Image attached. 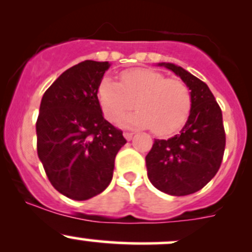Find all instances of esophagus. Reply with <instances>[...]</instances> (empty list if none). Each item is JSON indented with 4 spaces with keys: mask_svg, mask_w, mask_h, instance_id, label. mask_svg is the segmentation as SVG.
<instances>
[{
    "mask_svg": "<svg viewBox=\"0 0 252 252\" xmlns=\"http://www.w3.org/2000/svg\"><path fill=\"white\" fill-rule=\"evenodd\" d=\"M124 135V138L126 139V140H131V139H133V136H134V133H129V131H126V133L123 134Z\"/></svg>",
    "mask_w": 252,
    "mask_h": 252,
    "instance_id": "esophagus-1",
    "label": "esophagus"
}]
</instances>
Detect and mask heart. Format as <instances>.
Here are the masks:
<instances>
[{
	"instance_id": "b5f03b06",
	"label": "heart",
	"mask_w": 252,
	"mask_h": 252,
	"mask_svg": "<svg viewBox=\"0 0 252 252\" xmlns=\"http://www.w3.org/2000/svg\"><path fill=\"white\" fill-rule=\"evenodd\" d=\"M97 98L103 114L111 121L135 105L139 110L122 117L119 123L151 128L152 133L161 136L180 129L191 108V95L184 81L167 79L162 73L146 68L126 70L121 83L108 75L103 77L98 84Z\"/></svg>"
}]
</instances>
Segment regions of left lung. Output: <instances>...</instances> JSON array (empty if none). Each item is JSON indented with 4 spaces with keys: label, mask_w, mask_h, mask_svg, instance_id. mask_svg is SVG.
Masks as SVG:
<instances>
[{
    "label": "left lung",
    "mask_w": 252,
    "mask_h": 252,
    "mask_svg": "<svg viewBox=\"0 0 252 252\" xmlns=\"http://www.w3.org/2000/svg\"><path fill=\"white\" fill-rule=\"evenodd\" d=\"M189 88L191 108L179 134L156 139L146 156L147 177L156 189L173 196L194 194L220 169L225 147L222 111L202 80L173 63H158Z\"/></svg>",
    "instance_id": "left-lung-1"
}]
</instances>
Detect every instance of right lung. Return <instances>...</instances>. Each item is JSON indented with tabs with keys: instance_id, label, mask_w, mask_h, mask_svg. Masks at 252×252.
<instances>
[{
	"instance_id": "1",
	"label": "right lung",
	"mask_w": 252,
	"mask_h": 252,
	"mask_svg": "<svg viewBox=\"0 0 252 252\" xmlns=\"http://www.w3.org/2000/svg\"><path fill=\"white\" fill-rule=\"evenodd\" d=\"M111 63L84 61L63 72L45 91L36 122L37 156L51 184L77 201L102 192L114 158L126 140L103 118L97 98Z\"/></svg>"
}]
</instances>
